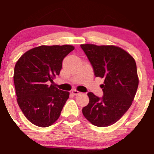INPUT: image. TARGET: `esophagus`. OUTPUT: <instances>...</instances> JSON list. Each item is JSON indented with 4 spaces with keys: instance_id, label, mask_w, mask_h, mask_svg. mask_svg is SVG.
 Listing matches in <instances>:
<instances>
[{
    "instance_id": "esophagus-1",
    "label": "esophagus",
    "mask_w": 154,
    "mask_h": 154,
    "mask_svg": "<svg viewBox=\"0 0 154 154\" xmlns=\"http://www.w3.org/2000/svg\"><path fill=\"white\" fill-rule=\"evenodd\" d=\"M72 94H73L74 95H77L80 94V92L76 91V90H73V91H72Z\"/></svg>"
}]
</instances>
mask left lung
<instances>
[{
	"instance_id": "1",
	"label": "left lung",
	"mask_w": 154,
	"mask_h": 154,
	"mask_svg": "<svg viewBox=\"0 0 154 154\" xmlns=\"http://www.w3.org/2000/svg\"><path fill=\"white\" fill-rule=\"evenodd\" d=\"M95 77L104 78L100 85L103 95L88 93L89 103L82 114L90 122L103 128L119 120L132 105L138 87L137 66L133 58L114 45H81Z\"/></svg>"
}]
</instances>
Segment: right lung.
Listing matches in <instances>:
<instances>
[{
	"label": "right lung",
	"instance_id": "1",
	"mask_svg": "<svg viewBox=\"0 0 154 154\" xmlns=\"http://www.w3.org/2000/svg\"><path fill=\"white\" fill-rule=\"evenodd\" d=\"M74 49L69 45H41L26 51L16 63L17 103L26 119L36 126L46 128L59 119L69 93L49 82L59 75L63 59Z\"/></svg>",
	"mask_w": 154,
	"mask_h": 154
}]
</instances>
